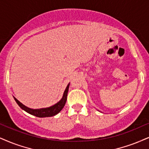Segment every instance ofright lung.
<instances>
[{"label": "right lung", "mask_w": 149, "mask_h": 149, "mask_svg": "<svg viewBox=\"0 0 149 149\" xmlns=\"http://www.w3.org/2000/svg\"><path fill=\"white\" fill-rule=\"evenodd\" d=\"M69 86L70 83L68 84L67 87L65 88V91H64L63 97L61 99L59 102H58L56 104H54L53 106H49V107L47 108H37V109H33V108H30L27 107L26 106H25L24 104H22L21 102H20L17 99L15 98L14 97V100H15L16 102L17 103L18 106L21 107L23 111H25L27 113H28L30 115H34V116L38 117H52L54 115H57L59 112L63 109V108L65 106L66 100H67V95H68V92L69 90Z\"/></svg>", "instance_id": "add662e5"}]
</instances>
